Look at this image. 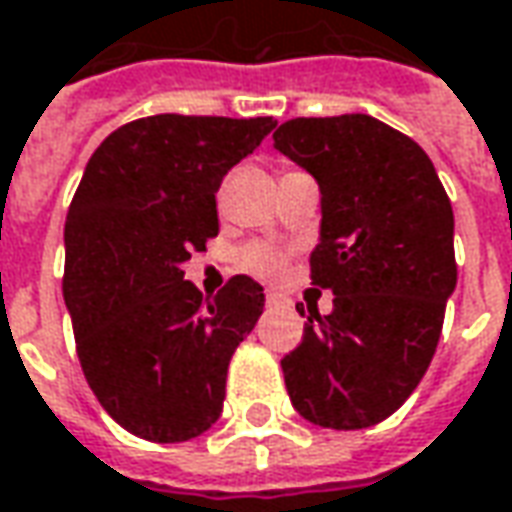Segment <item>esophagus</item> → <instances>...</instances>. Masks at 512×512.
<instances>
[{
  "instance_id": "34e87169",
  "label": "esophagus",
  "mask_w": 512,
  "mask_h": 512,
  "mask_svg": "<svg viewBox=\"0 0 512 512\" xmlns=\"http://www.w3.org/2000/svg\"><path fill=\"white\" fill-rule=\"evenodd\" d=\"M287 304H290V298H287V296H281V293H273V290L267 293V307H287Z\"/></svg>"
}]
</instances>
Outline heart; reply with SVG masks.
<instances>
[{"label":"heart","mask_w":512,"mask_h":512,"mask_svg":"<svg viewBox=\"0 0 512 512\" xmlns=\"http://www.w3.org/2000/svg\"><path fill=\"white\" fill-rule=\"evenodd\" d=\"M245 264H248V270L259 273V276H267V279H276V276L284 273V256H281L279 250H273V248L248 250Z\"/></svg>","instance_id":"1"}]
</instances>
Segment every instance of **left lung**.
<instances>
[{"label":"left lung","mask_w":512,"mask_h":512,"mask_svg":"<svg viewBox=\"0 0 512 512\" xmlns=\"http://www.w3.org/2000/svg\"><path fill=\"white\" fill-rule=\"evenodd\" d=\"M273 146L321 188L310 270L335 296L281 360L287 394L321 428H369L406 403L437 352L456 287L451 200L428 154L372 115L293 118Z\"/></svg>","instance_id":"left-lung-1"}]
</instances>
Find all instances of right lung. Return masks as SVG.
Listing matches in <instances>:
<instances>
[{"mask_svg": "<svg viewBox=\"0 0 512 512\" xmlns=\"http://www.w3.org/2000/svg\"><path fill=\"white\" fill-rule=\"evenodd\" d=\"M273 129V118L152 115L115 129L84 168L64 225V304L89 389L140 440H194L222 414L264 290L233 276L202 296L183 264L219 233L222 177Z\"/></svg>", "mask_w": 512, "mask_h": 512, "instance_id": "right-lung-1", "label": "right lung"}]
</instances>
